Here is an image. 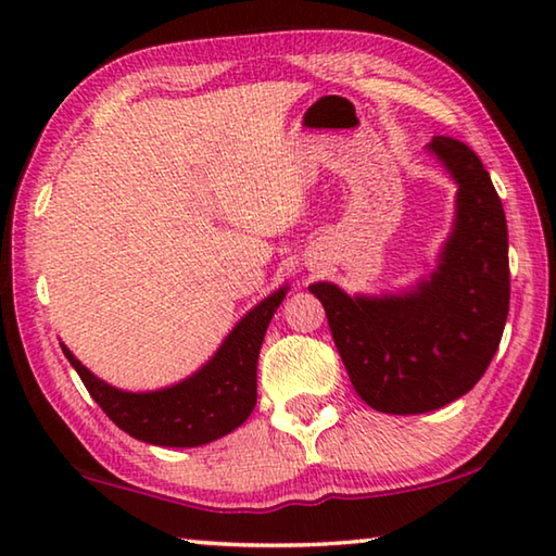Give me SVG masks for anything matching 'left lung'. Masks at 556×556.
Listing matches in <instances>:
<instances>
[{
    "label": "left lung",
    "instance_id": "left-lung-1",
    "mask_svg": "<svg viewBox=\"0 0 556 556\" xmlns=\"http://www.w3.org/2000/svg\"><path fill=\"white\" fill-rule=\"evenodd\" d=\"M429 149L458 181L456 230L437 275L384 299L308 287L355 392L384 414L431 412L466 394L491 365L510 308L507 223L491 174L454 137L439 135Z\"/></svg>",
    "mask_w": 556,
    "mask_h": 556
}]
</instances>
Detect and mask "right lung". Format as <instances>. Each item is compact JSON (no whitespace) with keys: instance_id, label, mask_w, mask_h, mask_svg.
I'll return each mask as SVG.
<instances>
[{"instance_id":"1","label":"right lung","mask_w":556,"mask_h":556,"mask_svg":"<svg viewBox=\"0 0 556 556\" xmlns=\"http://www.w3.org/2000/svg\"><path fill=\"white\" fill-rule=\"evenodd\" d=\"M287 296L279 289L257 304L225 338L208 365L174 388L122 392L98 380L63 348L90 397L129 437L156 446H201L238 429L257 404V357L271 316Z\"/></svg>"}]
</instances>
